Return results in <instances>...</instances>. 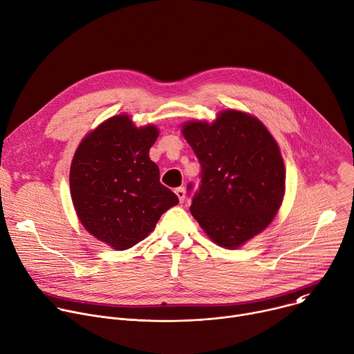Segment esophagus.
<instances>
[{"mask_svg": "<svg viewBox=\"0 0 354 354\" xmlns=\"http://www.w3.org/2000/svg\"><path fill=\"white\" fill-rule=\"evenodd\" d=\"M175 194H176V196H178V199H179V202L183 203V201H185V198H186L185 189H183V187H176V189H175Z\"/></svg>", "mask_w": 354, "mask_h": 354, "instance_id": "esophagus-1", "label": "esophagus"}]
</instances>
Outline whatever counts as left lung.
I'll list each match as a JSON object with an SVG mask.
<instances>
[{
    "instance_id": "obj_1",
    "label": "left lung",
    "mask_w": 354,
    "mask_h": 354,
    "mask_svg": "<svg viewBox=\"0 0 354 354\" xmlns=\"http://www.w3.org/2000/svg\"><path fill=\"white\" fill-rule=\"evenodd\" d=\"M183 137L202 168L190 213L218 245L236 248L261 233L283 198L285 168L267 128L251 115L227 110L213 124L187 122Z\"/></svg>"
}]
</instances>
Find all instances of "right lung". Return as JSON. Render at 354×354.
<instances>
[{
	"label": "right lung",
	"instance_id": "1",
	"mask_svg": "<svg viewBox=\"0 0 354 354\" xmlns=\"http://www.w3.org/2000/svg\"><path fill=\"white\" fill-rule=\"evenodd\" d=\"M156 137L153 125L137 128L128 115H115L82 141L72 160L76 213L90 234L114 250L144 240L159 217L179 203L149 159Z\"/></svg>",
	"mask_w": 354,
	"mask_h": 354
}]
</instances>
